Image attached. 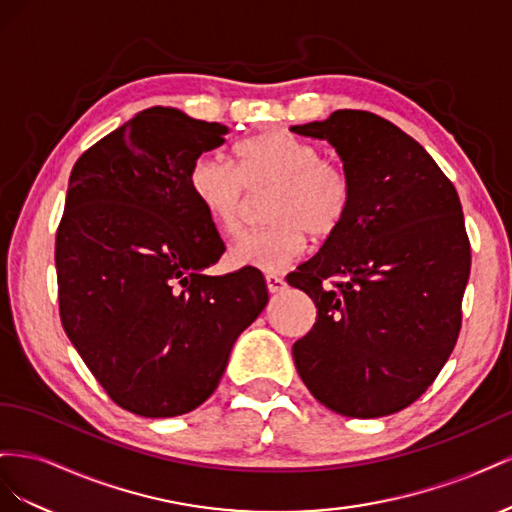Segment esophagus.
<instances>
[{
  "label": "esophagus",
  "mask_w": 512,
  "mask_h": 512,
  "mask_svg": "<svg viewBox=\"0 0 512 512\" xmlns=\"http://www.w3.org/2000/svg\"><path fill=\"white\" fill-rule=\"evenodd\" d=\"M265 282H267L269 292H282V290L286 288V282L282 280L280 275H273V273H269V275L265 277Z\"/></svg>",
  "instance_id": "esophagus-1"
}]
</instances>
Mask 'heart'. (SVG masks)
Segmentation results:
<instances>
[{
	"instance_id": "obj_1",
	"label": "heart",
	"mask_w": 512,
	"mask_h": 512,
	"mask_svg": "<svg viewBox=\"0 0 512 512\" xmlns=\"http://www.w3.org/2000/svg\"><path fill=\"white\" fill-rule=\"evenodd\" d=\"M190 188L198 207L224 235H237L245 220L247 192L271 190V228L247 232L228 252L230 267L275 273L307 247V235L324 241L346 220L350 181L337 164L322 160L318 145L284 130L245 138L235 147V166L215 153L200 156Z\"/></svg>"
}]
</instances>
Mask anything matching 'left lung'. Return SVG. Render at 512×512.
<instances>
[{"instance_id":"1","label":"left lung","mask_w":512,"mask_h":512,"mask_svg":"<svg viewBox=\"0 0 512 512\" xmlns=\"http://www.w3.org/2000/svg\"><path fill=\"white\" fill-rule=\"evenodd\" d=\"M290 130L327 141L350 181L346 220L286 277L318 309L292 346L294 365L337 414L399 412L429 389L459 337L470 241L457 190L412 136L374 113L335 111Z\"/></svg>"}]
</instances>
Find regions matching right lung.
<instances>
[{
  "instance_id": "1",
  "label": "right lung",
  "mask_w": 512,
  "mask_h": 512,
  "mask_svg": "<svg viewBox=\"0 0 512 512\" xmlns=\"http://www.w3.org/2000/svg\"><path fill=\"white\" fill-rule=\"evenodd\" d=\"M226 134L222 123L151 106L70 173L55 241L61 324L108 397L138 416L207 401L269 301L258 269L205 275L226 247L190 175Z\"/></svg>"
}]
</instances>
